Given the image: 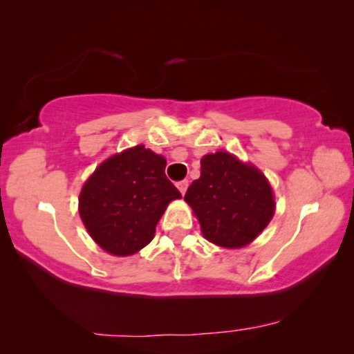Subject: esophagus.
I'll return each mask as SVG.
<instances>
[{
  "label": "esophagus",
  "mask_w": 354,
  "mask_h": 354,
  "mask_svg": "<svg viewBox=\"0 0 354 354\" xmlns=\"http://www.w3.org/2000/svg\"><path fill=\"white\" fill-rule=\"evenodd\" d=\"M187 186H189L187 181H179V183L176 184V187L179 189V192H181V194H186Z\"/></svg>",
  "instance_id": "1"
}]
</instances>
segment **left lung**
Segmentation results:
<instances>
[{
  "label": "left lung",
  "mask_w": 354,
  "mask_h": 354,
  "mask_svg": "<svg viewBox=\"0 0 354 354\" xmlns=\"http://www.w3.org/2000/svg\"><path fill=\"white\" fill-rule=\"evenodd\" d=\"M207 241L241 248L257 239L274 215V196L265 175L229 152L208 153L201 178L184 196Z\"/></svg>",
  "instance_id": "left-lung-1"
}]
</instances>
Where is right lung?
<instances>
[{
    "label": "right lung",
    "mask_w": 354,
    "mask_h": 354,
    "mask_svg": "<svg viewBox=\"0 0 354 354\" xmlns=\"http://www.w3.org/2000/svg\"><path fill=\"white\" fill-rule=\"evenodd\" d=\"M165 167V158L141 144L109 157L88 178L80 216L99 247L128 257L152 241L168 203L181 197Z\"/></svg>",
    "instance_id": "right-lung-1"
}]
</instances>
